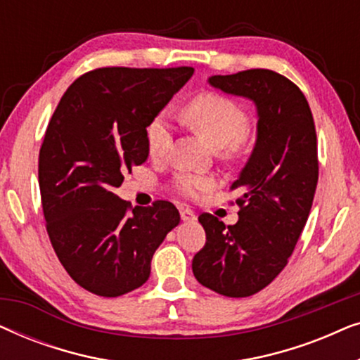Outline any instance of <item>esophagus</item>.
I'll return each mask as SVG.
<instances>
[{
    "instance_id": "1",
    "label": "esophagus",
    "mask_w": 360,
    "mask_h": 360,
    "mask_svg": "<svg viewBox=\"0 0 360 360\" xmlns=\"http://www.w3.org/2000/svg\"><path fill=\"white\" fill-rule=\"evenodd\" d=\"M180 216H181V219H184V221H195L196 219V214L188 208H181Z\"/></svg>"
}]
</instances>
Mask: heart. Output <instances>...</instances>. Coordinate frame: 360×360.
I'll return each mask as SVG.
<instances>
[{
  "instance_id": "heart-1",
  "label": "heart",
  "mask_w": 360,
  "mask_h": 360,
  "mask_svg": "<svg viewBox=\"0 0 360 360\" xmlns=\"http://www.w3.org/2000/svg\"><path fill=\"white\" fill-rule=\"evenodd\" d=\"M181 117L191 129L205 137L213 149L228 147L238 150L249 129V115L239 103L213 91H203L186 103ZM172 124L164 115H157L146 127L147 152L154 160L169 155L172 147ZM213 186V179L206 175L181 174L176 176L175 188L184 196L195 198Z\"/></svg>"
}]
</instances>
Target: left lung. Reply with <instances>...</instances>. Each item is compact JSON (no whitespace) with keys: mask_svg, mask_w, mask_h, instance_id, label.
I'll return each mask as SVG.
<instances>
[{"mask_svg":"<svg viewBox=\"0 0 360 360\" xmlns=\"http://www.w3.org/2000/svg\"><path fill=\"white\" fill-rule=\"evenodd\" d=\"M228 95L257 106V141L231 190L243 191L239 219L226 226L200 214L206 243L191 262L203 287L231 298L260 292L285 269L307 224L318 184V142L311 110L287 77L265 68L210 77Z\"/></svg>","mask_w":360,"mask_h":360,"instance_id":"8db88e82","label":"left lung"}]
</instances>
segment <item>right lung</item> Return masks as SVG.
Listing matches in <instances>:
<instances>
[{"label":"right lung","mask_w":360,"mask_h":360,"mask_svg":"<svg viewBox=\"0 0 360 360\" xmlns=\"http://www.w3.org/2000/svg\"><path fill=\"white\" fill-rule=\"evenodd\" d=\"M193 72L96 68L53 111L39 152L42 211L58 260L88 292L112 298L144 285L152 255L180 223L170 201L132 208L115 188L147 160V124Z\"/></svg>","instance_id":"1"}]
</instances>
